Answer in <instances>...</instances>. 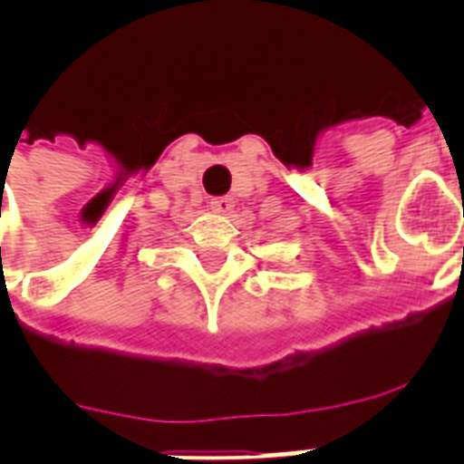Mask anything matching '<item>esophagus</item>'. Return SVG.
<instances>
[{
  "label": "esophagus",
  "instance_id": "esophagus-1",
  "mask_svg": "<svg viewBox=\"0 0 464 464\" xmlns=\"http://www.w3.org/2000/svg\"><path fill=\"white\" fill-rule=\"evenodd\" d=\"M209 207L217 211V214H228V211L233 209V199L231 197H214L209 202Z\"/></svg>",
  "mask_w": 464,
  "mask_h": 464
}]
</instances>
